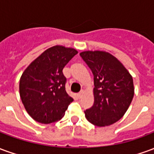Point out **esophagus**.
Returning a JSON list of instances; mask_svg holds the SVG:
<instances>
[{"mask_svg":"<svg viewBox=\"0 0 154 154\" xmlns=\"http://www.w3.org/2000/svg\"><path fill=\"white\" fill-rule=\"evenodd\" d=\"M82 95H83V91H81L80 92H79V93H77V98H79V99H80L81 97H82Z\"/></svg>","mask_w":154,"mask_h":154,"instance_id":"obj_1","label":"esophagus"}]
</instances>
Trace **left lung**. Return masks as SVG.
I'll return each mask as SVG.
<instances>
[{
    "instance_id": "8db88e82",
    "label": "left lung",
    "mask_w": 154,
    "mask_h": 154,
    "mask_svg": "<svg viewBox=\"0 0 154 154\" xmlns=\"http://www.w3.org/2000/svg\"><path fill=\"white\" fill-rule=\"evenodd\" d=\"M80 56L94 76V104L85 110L86 118L94 125H110L122 118L132 101V76L109 53L85 51Z\"/></svg>"
}]
</instances>
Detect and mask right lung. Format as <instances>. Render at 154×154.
Returning <instances> with one entry per match:
<instances>
[{"label": "right lung", "mask_w": 154, "mask_h": 154, "mask_svg": "<svg viewBox=\"0 0 154 154\" xmlns=\"http://www.w3.org/2000/svg\"><path fill=\"white\" fill-rule=\"evenodd\" d=\"M77 54L71 48H48L29 64L20 80V96L25 110L37 122L62 119L73 99L67 95L63 67Z\"/></svg>", "instance_id": "obj_1"}]
</instances>
